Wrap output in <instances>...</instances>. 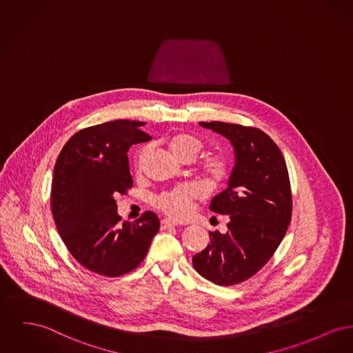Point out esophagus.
Returning <instances> with one entry per match:
<instances>
[{
	"instance_id": "obj_1",
	"label": "esophagus",
	"mask_w": 353,
	"mask_h": 353,
	"mask_svg": "<svg viewBox=\"0 0 353 353\" xmlns=\"http://www.w3.org/2000/svg\"><path fill=\"white\" fill-rule=\"evenodd\" d=\"M177 224L174 223V221H172V220H169V219H164V220H161V228H174Z\"/></svg>"
}]
</instances>
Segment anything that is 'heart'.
I'll return each mask as SVG.
<instances>
[{"label": "heart", "mask_w": 353, "mask_h": 353, "mask_svg": "<svg viewBox=\"0 0 353 353\" xmlns=\"http://www.w3.org/2000/svg\"><path fill=\"white\" fill-rule=\"evenodd\" d=\"M168 146L173 156L183 163L194 161L204 149V144L197 137L188 133L172 136L168 140ZM148 152L149 148L143 146L134 153L133 168L136 172H141ZM197 174L201 183L209 189H216L223 185L230 176L228 159L223 154H207L197 164ZM194 199L196 192L193 188L180 185L157 194L153 199V204L169 217L174 220H183L189 216Z\"/></svg>", "instance_id": "heart-1"}]
</instances>
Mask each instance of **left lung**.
Instances as JSON below:
<instances>
[{
    "instance_id": "left-lung-1",
    "label": "left lung",
    "mask_w": 353,
    "mask_h": 353,
    "mask_svg": "<svg viewBox=\"0 0 353 353\" xmlns=\"http://www.w3.org/2000/svg\"><path fill=\"white\" fill-rule=\"evenodd\" d=\"M230 140L236 165L228 188L209 209L228 216L227 233L209 232L210 244L193 256V267L217 285H236L254 276L283 241L292 219L285 160L263 130L229 123H200Z\"/></svg>"
}]
</instances>
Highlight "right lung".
I'll return each instance as SVG.
<instances>
[{
  "label": "right lung",
  "instance_id": "1",
  "mask_svg": "<svg viewBox=\"0 0 353 353\" xmlns=\"http://www.w3.org/2000/svg\"><path fill=\"white\" fill-rule=\"evenodd\" d=\"M144 125L116 120L83 128L66 141L54 165L50 208L63 244L86 270L106 277L136 270L160 229L150 210L133 223L121 221L116 204L133 187L128 149L150 140Z\"/></svg>",
  "mask_w": 353,
  "mask_h": 353
}]
</instances>
